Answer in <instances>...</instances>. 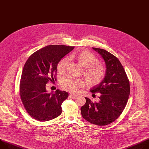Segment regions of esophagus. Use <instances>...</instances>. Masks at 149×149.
Returning <instances> with one entry per match:
<instances>
[{
	"mask_svg": "<svg viewBox=\"0 0 149 149\" xmlns=\"http://www.w3.org/2000/svg\"><path fill=\"white\" fill-rule=\"evenodd\" d=\"M77 95L76 94H70V97H71L72 99H75V98H76L77 97Z\"/></svg>",
	"mask_w": 149,
	"mask_h": 149,
	"instance_id": "1",
	"label": "esophagus"
}]
</instances>
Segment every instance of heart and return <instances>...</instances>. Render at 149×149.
<instances>
[{"mask_svg": "<svg viewBox=\"0 0 149 149\" xmlns=\"http://www.w3.org/2000/svg\"><path fill=\"white\" fill-rule=\"evenodd\" d=\"M71 57L77 58L81 64L86 67L84 74L89 84H97L102 82L105 76V71L102 66L97 64L99 60L92 53L83 50L72 54ZM69 61L70 58L65 56L58 62L57 70L59 72L63 74L65 72ZM60 86L65 91L75 93L78 88L84 87V82L81 78L68 75L61 80Z\"/></svg>", "mask_w": 149, "mask_h": 149, "instance_id": "heart-1", "label": "heart"}]
</instances>
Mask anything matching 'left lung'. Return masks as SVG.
<instances>
[{
    "label": "left lung",
    "instance_id": "left-lung-1",
    "mask_svg": "<svg viewBox=\"0 0 149 149\" xmlns=\"http://www.w3.org/2000/svg\"><path fill=\"white\" fill-rule=\"evenodd\" d=\"M104 59L106 70L102 82L93 87L92 93H100V100L92 102L85 97L86 102L81 107L82 116L89 123L104 126L114 122L123 112L130 93V81L119 59L104 49L93 47Z\"/></svg>",
    "mask_w": 149,
    "mask_h": 149
}]
</instances>
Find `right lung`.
Instances as JSON below:
<instances>
[{
    "mask_svg": "<svg viewBox=\"0 0 149 149\" xmlns=\"http://www.w3.org/2000/svg\"><path fill=\"white\" fill-rule=\"evenodd\" d=\"M74 48L65 45L47 46L33 53L25 62L19 94L25 109L34 119L47 121L61 114V104L68 93L58 89L49 93L46 86L56 79L58 62Z\"/></svg>",
    "mask_w": 149,
    "mask_h": 149,
    "instance_id": "1",
    "label": "right lung"
}]
</instances>
